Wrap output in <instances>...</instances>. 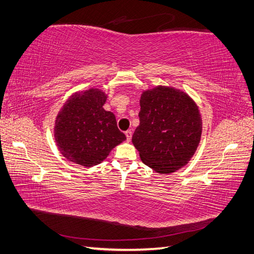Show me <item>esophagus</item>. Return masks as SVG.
Wrapping results in <instances>:
<instances>
[{"instance_id":"obj_1","label":"esophagus","mask_w":254,"mask_h":254,"mask_svg":"<svg viewBox=\"0 0 254 254\" xmlns=\"http://www.w3.org/2000/svg\"><path fill=\"white\" fill-rule=\"evenodd\" d=\"M125 134H126V137H127V140H128V141H130V139H131V137H132V132H131V130H127V131L125 132Z\"/></svg>"}]
</instances>
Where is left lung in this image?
<instances>
[{
  "label": "left lung",
  "mask_w": 254,
  "mask_h": 254,
  "mask_svg": "<svg viewBox=\"0 0 254 254\" xmlns=\"http://www.w3.org/2000/svg\"><path fill=\"white\" fill-rule=\"evenodd\" d=\"M139 120L132 143L145 165L170 174L188 164L200 143L202 118L187 93L165 86L145 90Z\"/></svg>",
  "instance_id": "left-lung-1"
}]
</instances>
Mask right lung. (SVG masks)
<instances>
[{"label":"right lung","mask_w":254,"mask_h":254,"mask_svg":"<svg viewBox=\"0 0 254 254\" xmlns=\"http://www.w3.org/2000/svg\"><path fill=\"white\" fill-rule=\"evenodd\" d=\"M106 99L102 90L91 88L70 95L59 112L54 139L69 162L86 167L98 165L126 140L115 115L103 109Z\"/></svg>","instance_id":"right-lung-1"}]
</instances>
